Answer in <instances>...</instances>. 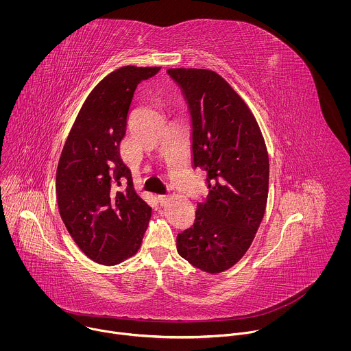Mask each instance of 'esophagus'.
Listing matches in <instances>:
<instances>
[{
    "instance_id": "34e87169",
    "label": "esophagus",
    "mask_w": 351,
    "mask_h": 351,
    "mask_svg": "<svg viewBox=\"0 0 351 351\" xmlns=\"http://www.w3.org/2000/svg\"><path fill=\"white\" fill-rule=\"evenodd\" d=\"M158 202L163 206V205H166L167 202H169V196H166V195H159L158 196Z\"/></svg>"
}]
</instances>
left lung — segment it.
Returning <instances> with one entry per match:
<instances>
[{"instance_id": "1", "label": "left lung", "mask_w": 351, "mask_h": 351, "mask_svg": "<svg viewBox=\"0 0 351 351\" xmlns=\"http://www.w3.org/2000/svg\"><path fill=\"white\" fill-rule=\"evenodd\" d=\"M192 117L193 167L206 174L208 195L191 228L178 234V254L202 271L234 266L254 241L269 193V156L246 102L217 73L169 69Z\"/></svg>"}]
</instances>
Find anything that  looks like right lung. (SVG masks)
I'll return each mask as SVG.
<instances>
[{
	"label": "right lung",
	"instance_id": "1",
	"mask_svg": "<svg viewBox=\"0 0 351 351\" xmlns=\"http://www.w3.org/2000/svg\"><path fill=\"white\" fill-rule=\"evenodd\" d=\"M159 70L124 66L108 74L84 102L59 158L60 217L77 246L101 265L135 255L147 230L151 208L134 189L120 142L136 86Z\"/></svg>",
	"mask_w": 351,
	"mask_h": 351
}]
</instances>
